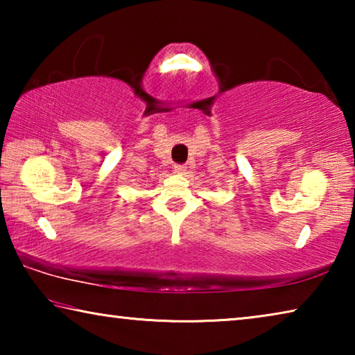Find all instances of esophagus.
Returning <instances> with one entry per match:
<instances>
[{"label": "esophagus", "mask_w": 355, "mask_h": 355, "mask_svg": "<svg viewBox=\"0 0 355 355\" xmlns=\"http://www.w3.org/2000/svg\"><path fill=\"white\" fill-rule=\"evenodd\" d=\"M173 171H175V173H178V175H184V173H186V166L177 164V166H173Z\"/></svg>", "instance_id": "obj_1"}]
</instances>
